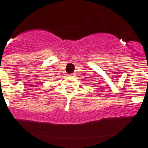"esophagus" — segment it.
I'll return each mask as SVG.
<instances>
[{"mask_svg":"<svg viewBox=\"0 0 148 148\" xmlns=\"http://www.w3.org/2000/svg\"><path fill=\"white\" fill-rule=\"evenodd\" d=\"M73 75H74V74H68V76H69V77H72V76H73Z\"/></svg>","mask_w":148,"mask_h":148,"instance_id":"34e87169","label":"esophagus"}]
</instances>
